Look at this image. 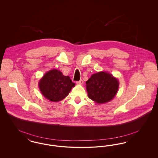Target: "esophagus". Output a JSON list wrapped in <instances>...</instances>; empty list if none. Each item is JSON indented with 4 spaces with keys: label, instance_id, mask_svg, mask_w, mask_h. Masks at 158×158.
Here are the masks:
<instances>
[{
    "label": "esophagus",
    "instance_id": "esophagus-1",
    "mask_svg": "<svg viewBox=\"0 0 158 158\" xmlns=\"http://www.w3.org/2000/svg\"><path fill=\"white\" fill-rule=\"evenodd\" d=\"M77 84H79V85H83V80H80L79 81H78V82H77Z\"/></svg>",
    "mask_w": 158,
    "mask_h": 158
}]
</instances>
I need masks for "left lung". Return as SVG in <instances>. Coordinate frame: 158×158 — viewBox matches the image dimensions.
<instances>
[{
  "label": "left lung",
  "mask_w": 158,
  "mask_h": 158,
  "mask_svg": "<svg viewBox=\"0 0 158 158\" xmlns=\"http://www.w3.org/2000/svg\"><path fill=\"white\" fill-rule=\"evenodd\" d=\"M86 83L88 97L99 104L111 101L117 95L120 85L116 77L104 71L93 74Z\"/></svg>",
  "instance_id": "obj_1"
}]
</instances>
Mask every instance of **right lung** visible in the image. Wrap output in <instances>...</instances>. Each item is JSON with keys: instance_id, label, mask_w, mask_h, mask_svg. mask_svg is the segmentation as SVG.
I'll use <instances>...</instances> for the list:
<instances>
[{"instance_id": "obj_1", "label": "right lung", "mask_w": 158, "mask_h": 158, "mask_svg": "<svg viewBox=\"0 0 158 158\" xmlns=\"http://www.w3.org/2000/svg\"><path fill=\"white\" fill-rule=\"evenodd\" d=\"M75 86L70 77L64 76L60 70H50L40 79L38 87L42 95L52 102H59L66 98Z\"/></svg>"}]
</instances>
